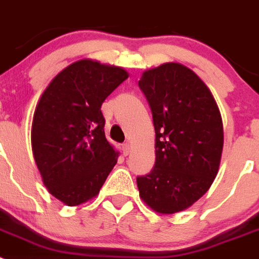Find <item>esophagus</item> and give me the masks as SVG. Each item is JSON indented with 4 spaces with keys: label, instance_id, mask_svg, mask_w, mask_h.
I'll list each match as a JSON object with an SVG mask.
<instances>
[{
    "label": "esophagus",
    "instance_id": "1",
    "mask_svg": "<svg viewBox=\"0 0 259 259\" xmlns=\"http://www.w3.org/2000/svg\"><path fill=\"white\" fill-rule=\"evenodd\" d=\"M122 149H123V154L128 155V154H130V153H131V145H130V144H128V143L123 144Z\"/></svg>",
    "mask_w": 259,
    "mask_h": 259
}]
</instances>
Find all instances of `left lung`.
<instances>
[{
	"label": "left lung",
	"instance_id": "8db88e82",
	"mask_svg": "<svg viewBox=\"0 0 259 259\" xmlns=\"http://www.w3.org/2000/svg\"><path fill=\"white\" fill-rule=\"evenodd\" d=\"M139 87L152 110L155 163L137 187L153 210L174 214L202 197L218 174L222 116L209 88L179 63L145 71Z\"/></svg>",
	"mask_w": 259,
	"mask_h": 259
}]
</instances>
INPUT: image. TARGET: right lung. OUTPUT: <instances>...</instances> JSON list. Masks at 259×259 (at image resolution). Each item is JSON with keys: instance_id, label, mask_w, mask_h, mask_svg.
Returning a JSON list of instances; mask_svg holds the SVG:
<instances>
[{"instance_id": "1", "label": "right lung", "mask_w": 259, "mask_h": 259, "mask_svg": "<svg viewBox=\"0 0 259 259\" xmlns=\"http://www.w3.org/2000/svg\"><path fill=\"white\" fill-rule=\"evenodd\" d=\"M127 77L120 67L77 61L52 80L36 106L33 157L48 191L68 206L95 197L115 166L101 106Z\"/></svg>"}]
</instances>
